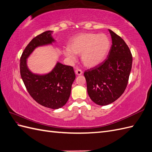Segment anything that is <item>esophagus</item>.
I'll return each instance as SVG.
<instances>
[{"label":"esophagus","instance_id":"1","mask_svg":"<svg viewBox=\"0 0 152 152\" xmlns=\"http://www.w3.org/2000/svg\"><path fill=\"white\" fill-rule=\"evenodd\" d=\"M75 73L77 75H82L83 71L81 69H77L75 70Z\"/></svg>","mask_w":152,"mask_h":152}]
</instances>
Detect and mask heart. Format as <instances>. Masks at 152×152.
Masks as SVG:
<instances>
[{"label":"heart","mask_w":152,"mask_h":152,"mask_svg":"<svg viewBox=\"0 0 152 152\" xmlns=\"http://www.w3.org/2000/svg\"><path fill=\"white\" fill-rule=\"evenodd\" d=\"M109 46L110 42L104 34H82L70 40L64 54L72 61L76 59L75 54H81L83 64L87 67H93L104 59Z\"/></svg>","instance_id":"1"}]
</instances>
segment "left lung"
Segmentation results:
<instances>
[{"mask_svg":"<svg viewBox=\"0 0 152 152\" xmlns=\"http://www.w3.org/2000/svg\"><path fill=\"white\" fill-rule=\"evenodd\" d=\"M109 31L112 45L107 59L84 72L88 94L99 105L110 104L124 93L132 66V54L128 46L122 37Z\"/></svg>","mask_w":152,"mask_h":152,"instance_id":"obj_1","label":"left lung"}]
</instances>
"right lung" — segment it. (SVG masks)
I'll return each instance as SVG.
<instances>
[{
	"label": "right lung",
	"instance_id": "add662e5",
	"mask_svg": "<svg viewBox=\"0 0 152 152\" xmlns=\"http://www.w3.org/2000/svg\"><path fill=\"white\" fill-rule=\"evenodd\" d=\"M51 33V31H45L28 43L20 59V73L26 90L34 100L46 107L57 109L65 105L69 98L76 78L72 66L58 63L50 72L38 75L30 72L26 64V59L35 48L54 41Z\"/></svg>",
	"mask_w": 152,
	"mask_h": 152
}]
</instances>
